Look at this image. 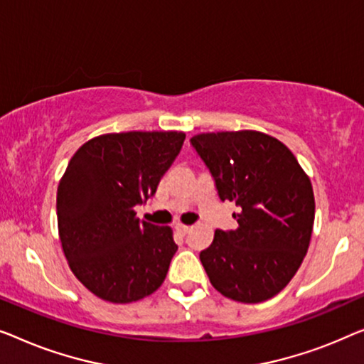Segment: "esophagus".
<instances>
[{
    "label": "esophagus",
    "instance_id": "obj_1",
    "mask_svg": "<svg viewBox=\"0 0 364 364\" xmlns=\"http://www.w3.org/2000/svg\"><path fill=\"white\" fill-rule=\"evenodd\" d=\"M175 229H176V232H180L181 235H184V234H188L189 226H184V224H176Z\"/></svg>",
    "mask_w": 364,
    "mask_h": 364
}]
</instances>
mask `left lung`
<instances>
[{
	"label": "left lung",
	"mask_w": 364,
	"mask_h": 364,
	"mask_svg": "<svg viewBox=\"0 0 364 364\" xmlns=\"http://www.w3.org/2000/svg\"><path fill=\"white\" fill-rule=\"evenodd\" d=\"M191 145L221 201L239 208L237 229H218L199 254L209 280L219 294L242 304L272 299L309 250L315 219L310 178L282 141L260 132L199 133Z\"/></svg>",
	"instance_id": "obj_1"
}]
</instances>
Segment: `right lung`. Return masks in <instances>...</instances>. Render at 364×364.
<instances>
[{
	"label": "right lung",
	"instance_id": "1",
	"mask_svg": "<svg viewBox=\"0 0 364 364\" xmlns=\"http://www.w3.org/2000/svg\"><path fill=\"white\" fill-rule=\"evenodd\" d=\"M183 132L107 133L70 158L58 188V226L69 267L102 300L130 304L165 280L178 245L168 226L136 218L180 153Z\"/></svg>",
	"mask_w": 364,
	"mask_h": 364
}]
</instances>
